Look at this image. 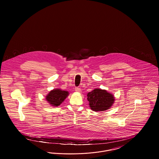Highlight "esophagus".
<instances>
[{
    "instance_id": "1",
    "label": "esophagus",
    "mask_w": 159,
    "mask_h": 159,
    "mask_svg": "<svg viewBox=\"0 0 159 159\" xmlns=\"http://www.w3.org/2000/svg\"><path fill=\"white\" fill-rule=\"evenodd\" d=\"M75 91L77 92H80L81 89H80V88H75Z\"/></svg>"
}]
</instances>
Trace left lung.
Returning a JSON list of instances; mask_svg holds the SVG:
<instances>
[{"label":"left lung","mask_w":159,"mask_h":159,"mask_svg":"<svg viewBox=\"0 0 159 159\" xmlns=\"http://www.w3.org/2000/svg\"><path fill=\"white\" fill-rule=\"evenodd\" d=\"M87 99L91 110L97 112L110 108L114 102L113 95L105 89L96 88L88 93Z\"/></svg>","instance_id":"obj_1"}]
</instances>
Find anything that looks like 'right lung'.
<instances>
[{"instance_id": "add662e5", "label": "right lung", "mask_w": 159, "mask_h": 159, "mask_svg": "<svg viewBox=\"0 0 159 159\" xmlns=\"http://www.w3.org/2000/svg\"><path fill=\"white\" fill-rule=\"evenodd\" d=\"M69 95L67 91L61 89H54L46 96V100L51 106L58 107L65 100Z\"/></svg>"}]
</instances>
